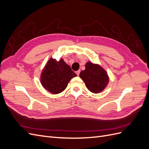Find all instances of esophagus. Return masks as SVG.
Instances as JSON below:
<instances>
[{"mask_svg": "<svg viewBox=\"0 0 149 149\" xmlns=\"http://www.w3.org/2000/svg\"><path fill=\"white\" fill-rule=\"evenodd\" d=\"M76 74H77L78 76H79V73H80V70H78L77 71H76Z\"/></svg>", "mask_w": 149, "mask_h": 149, "instance_id": "esophagus-1", "label": "esophagus"}]
</instances>
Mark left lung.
Returning a JSON list of instances; mask_svg holds the SVG:
<instances>
[{
    "instance_id": "8db88e82",
    "label": "left lung",
    "mask_w": 149,
    "mask_h": 149,
    "mask_svg": "<svg viewBox=\"0 0 149 149\" xmlns=\"http://www.w3.org/2000/svg\"><path fill=\"white\" fill-rule=\"evenodd\" d=\"M85 70L79 74L90 91L94 93L101 92L105 89L109 82V76L106 71L97 64L88 61L85 65Z\"/></svg>"
}]
</instances>
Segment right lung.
Segmentation results:
<instances>
[{
	"label": "right lung",
	"instance_id": "right-lung-1",
	"mask_svg": "<svg viewBox=\"0 0 149 149\" xmlns=\"http://www.w3.org/2000/svg\"><path fill=\"white\" fill-rule=\"evenodd\" d=\"M76 76L63 59L57 61L50 58L42 71L40 81L43 88L49 92L58 94L64 91L71 78Z\"/></svg>",
	"mask_w": 149,
	"mask_h": 149
}]
</instances>
